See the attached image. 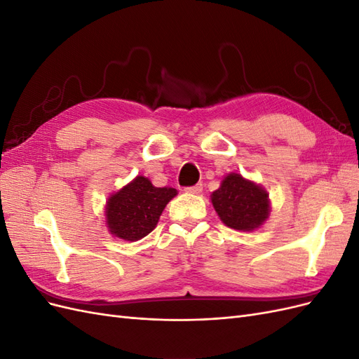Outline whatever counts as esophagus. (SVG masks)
Wrapping results in <instances>:
<instances>
[{
    "label": "esophagus",
    "instance_id": "obj_1",
    "mask_svg": "<svg viewBox=\"0 0 359 359\" xmlns=\"http://www.w3.org/2000/svg\"><path fill=\"white\" fill-rule=\"evenodd\" d=\"M202 184H196V186H191V187H187L186 189V191L187 193H191V194H199V193H202Z\"/></svg>",
    "mask_w": 359,
    "mask_h": 359
}]
</instances>
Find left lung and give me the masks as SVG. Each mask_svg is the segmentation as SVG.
I'll return each instance as SVG.
<instances>
[{
  "label": "left lung",
  "instance_id": "1",
  "mask_svg": "<svg viewBox=\"0 0 359 359\" xmlns=\"http://www.w3.org/2000/svg\"><path fill=\"white\" fill-rule=\"evenodd\" d=\"M211 202L227 227L243 232L262 226L271 210L266 190L235 172L227 173L222 186L212 191Z\"/></svg>",
  "mask_w": 359,
  "mask_h": 359
}]
</instances>
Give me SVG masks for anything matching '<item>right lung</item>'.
<instances>
[{
  "label": "right lung",
  "mask_w": 359,
  "mask_h": 359,
  "mask_svg": "<svg viewBox=\"0 0 359 359\" xmlns=\"http://www.w3.org/2000/svg\"><path fill=\"white\" fill-rule=\"evenodd\" d=\"M177 193L172 187H154L142 175L136 177L107 199V229L124 241L140 240L157 226L163 210Z\"/></svg>",
  "instance_id": "add662e5"
}]
</instances>
